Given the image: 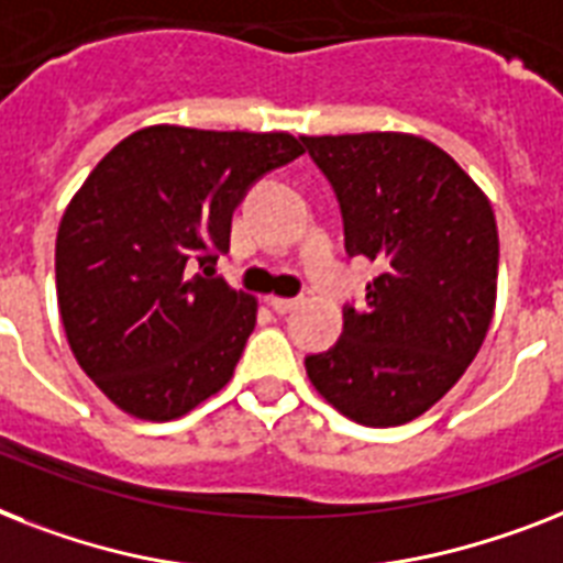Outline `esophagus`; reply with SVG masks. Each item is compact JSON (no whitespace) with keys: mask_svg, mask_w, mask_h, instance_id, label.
Masks as SVG:
<instances>
[{"mask_svg":"<svg viewBox=\"0 0 563 563\" xmlns=\"http://www.w3.org/2000/svg\"><path fill=\"white\" fill-rule=\"evenodd\" d=\"M268 306H272V309L277 314H286V312H291V309H295L297 300H295V297H277V295H272V297H268Z\"/></svg>","mask_w":563,"mask_h":563,"instance_id":"esophagus-1","label":"esophagus"}]
</instances>
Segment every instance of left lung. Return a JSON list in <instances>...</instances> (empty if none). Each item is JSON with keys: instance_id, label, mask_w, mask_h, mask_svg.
I'll return each instance as SVG.
<instances>
[{"instance_id": "obj_1", "label": "left lung", "mask_w": 563, "mask_h": 563, "mask_svg": "<svg viewBox=\"0 0 563 563\" xmlns=\"http://www.w3.org/2000/svg\"><path fill=\"white\" fill-rule=\"evenodd\" d=\"M335 187L346 251L378 263L367 306L344 309V335L306 358L323 399L367 428L405 424L460 382L497 300V222L460 164L410 132L303 135Z\"/></svg>"}]
</instances>
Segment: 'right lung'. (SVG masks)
Returning <instances> with one entry per match:
<instances>
[{
    "instance_id": "obj_1",
    "label": "right lung",
    "mask_w": 563,
    "mask_h": 563,
    "mask_svg": "<svg viewBox=\"0 0 563 563\" xmlns=\"http://www.w3.org/2000/svg\"><path fill=\"white\" fill-rule=\"evenodd\" d=\"M297 155L289 132L155 123L71 196L54 251L59 318L77 364L123 413L167 422L231 382L257 297L213 277V263L245 190Z\"/></svg>"
}]
</instances>
